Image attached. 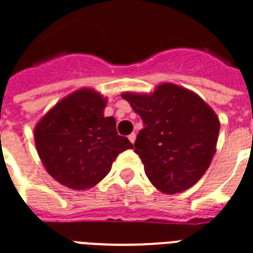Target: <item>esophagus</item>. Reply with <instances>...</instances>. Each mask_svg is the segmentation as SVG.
Returning <instances> with one entry per match:
<instances>
[{
  "instance_id": "1",
  "label": "esophagus",
  "mask_w": 253,
  "mask_h": 253,
  "mask_svg": "<svg viewBox=\"0 0 253 253\" xmlns=\"http://www.w3.org/2000/svg\"><path fill=\"white\" fill-rule=\"evenodd\" d=\"M135 138H136L135 132H131V134L128 135V139H130V142H131L132 145H134V142H135Z\"/></svg>"
}]
</instances>
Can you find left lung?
Listing matches in <instances>:
<instances>
[{
	"mask_svg": "<svg viewBox=\"0 0 253 253\" xmlns=\"http://www.w3.org/2000/svg\"><path fill=\"white\" fill-rule=\"evenodd\" d=\"M141 117L135 153L155 188L184 192L203 177L216 153L220 122L198 95L175 84H161L150 95H122Z\"/></svg>",
	"mask_w": 253,
	"mask_h": 253,
	"instance_id": "1",
	"label": "left lung"
}]
</instances>
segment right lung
<instances>
[{"mask_svg": "<svg viewBox=\"0 0 253 253\" xmlns=\"http://www.w3.org/2000/svg\"><path fill=\"white\" fill-rule=\"evenodd\" d=\"M106 99L83 88L60 100L35 128L37 153L46 171L75 190L89 189L111 170L118 154L132 149L118 135L117 122L104 117Z\"/></svg>", "mask_w": 253, "mask_h": 253, "instance_id": "1", "label": "right lung"}]
</instances>
